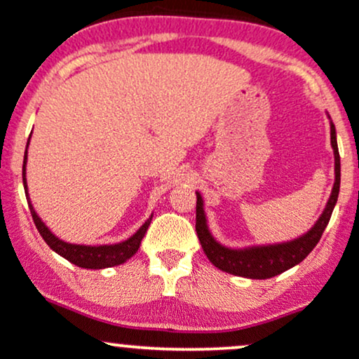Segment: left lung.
Listing matches in <instances>:
<instances>
[{"instance_id": "1", "label": "left lung", "mask_w": 359, "mask_h": 359, "mask_svg": "<svg viewBox=\"0 0 359 359\" xmlns=\"http://www.w3.org/2000/svg\"><path fill=\"white\" fill-rule=\"evenodd\" d=\"M330 144H332L334 149V175H336L330 198L327 201L324 211L318 216L313 226L306 233H303L302 237L290 240V242L269 243V245H252L243 247V249H231V247L223 245V243H219L218 240L212 237L210 226H208L206 212H204L203 196L196 192V196H198V204H196V231H198L201 247H203L204 254L210 259L212 266L224 271V273L242 276V278L269 279L300 264L313 250V247L317 245L322 233H324L330 215L334 211V206L337 203V196H339L341 158L339 149H337L336 128H334L332 121H330Z\"/></svg>"}]
</instances>
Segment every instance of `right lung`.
I'll list each match as a JSON object with an SVG mask.
<instances>
[{
  "label": "right lung",
  "mask_w": 359,
  "mask_h": 359,
  "mask_svg": "<svg viewBox=\"0 0 359 359\" xmlns=\"http://www.w3.org/2000/svg\"><path fill=\"white\" fill-rule=\"evenodd\" d=\"M32 136V133H30ZM29 143L30 137L27 141V149H29ZM27 149H25V156H23V189H25V196H27V203H29L30 212H32V218L35 226H37L39 233L42 235V238L46 240L47 245L50 247L56 254L65 257L66 261H69L71 264L78 267H85V269H105V267H114L119 266V264H124L128 259H131L133 255L136 254L137 249L141 245V240H143L144 233H147L149 223H151L153 215L140 226V230L136 231L135 235H131L128 240L119 243H105V245H80V243H69L61 240L49 228L46 226V223L39 218L37 211L34 210L32 201L29 198V187H27V179H25V172H27Z\"/></svg>",
  "instance_id": "right-lung-1"
}]
</instances>
